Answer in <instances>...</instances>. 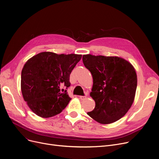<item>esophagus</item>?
<instances>
[{
    "instance_id": "34e87169",
    "label": "esophagus",
    "mask_w": 159,
    "mask_h": 159,
    "mask_svg": "<svg viewBox=\"0 0 159 159\" xmlns=\"http://www.w3.org/2000/svg\"><path fill=\"white\" fill-rule=\"evenodd\" d=\"M79 98L80 100H85L86 98V96H79Z\"/></svg>"
}]
</instances>
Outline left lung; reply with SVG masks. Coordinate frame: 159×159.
Masks as SVG:
<instances>
[{"instance_id": "left-lung-1", "label": "left lung", "mask_w": 159, "mask_h": 159, "mask_svg": "<svg viewBox=\"0 0 159 159\" xmlns=\"http://www.w3.org/2000/svg\"><path fill=\"white\" fill-rule=\"evenodd\" d=\"M82 61L93 80L90 96L95 107L87 114L103 124L118 120L128 112L134 101L137 86L134 68L118 57L88 54L83 55Z\"/></svg>"}]
</instances>
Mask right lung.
Listing matches in <instances>:
<instances>
[{"mask_svg":"<svg viewBox=\"0 0 159 159\" xmlns=\"http://www.w3.org/2000/svg\"><path fill=\"white\" fill-rule=\"evenodd\" d=\"M81 55L42 52L31 57L21 73V90L32 111L43 118L60 113L71 99L66 89L70 75Z\"/></svg>","mask_w":159,"mask_h":159,"instance_id":"obj_1","label":"right lung"}]
</instances>
